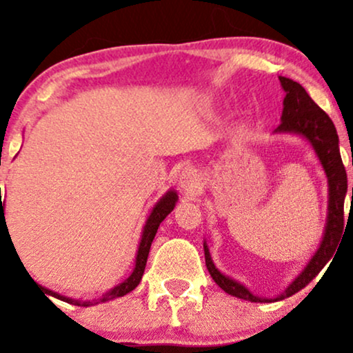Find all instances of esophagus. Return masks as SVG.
I'll return each mask as SVG.
<instances>
[{"instance_id":"obj_1","label":"esophagus","mask_w":353,"mask_h":353,"mask_svg":"<svg viewBox=\"0 0 353 353\" xmlns=\"http://www.w3.org/2000/svg\"><path fill=\"white\" fill-rule=\"evenodd\" d=\"M179 184L185 192H192V190L199 185V176H197V172L192 171V169H185V171L182 172Z\"/></svg>"}]
</instances>
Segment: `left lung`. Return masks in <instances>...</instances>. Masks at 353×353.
Segmentation results:
<instances>
[{
  "instance_id": "obj_1",
  "label": "left lung",
  "mask_w": 353,
  "mask_h": 353,
  "mask_svg": "<svg viewBox=\"0 0 353 353\" xmlns=\"http://www.w3.org/2000/svg\"><path fill=\"white\" fill-rule=\"evenodd\" d=\"M279 79H281L283 91H285V98H283L282 123L275 129V132H295V134H301L315 149L320 163H322L323 169H325L327 177H329V217H327V228L325 234H323L322 244H320L319 250L312 257L309 265L287 287L285 292H282L275 299L255 297L244 285H241L239 282L219 272L216 265L212 264L208 245L204 244L205 267H208L214 282L229 295H234V297L244 299V301L250 302L282 301V299L290 297V295L302 290L307 283H310V281H314L317 277L320 270L334 257L335 250H337L340 241H342L343 229H345L343 228L345 225L343 204H345L347 194V172L345 168H343L342 157H340L337 129H335L330 117L327 116V112L314 103V99L307 94V91L301 84L289 78H282V76Z\"/></svg>"
}]
</instances>
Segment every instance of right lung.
<instances>
[{"label": "right lung", "mask_w": 353, "mask_h": 353, "mask_svg": "<svg viewBox=\"0 0 353 353\" xmlns=\"http://www.w3.org/2000/svg\"><path fill=\"white\" fill-rule=\"evenodd\" d=\"M177 202V194L174 192V190H169L168 194L161 199L159 202L156 204V208L152 209L151 216H149L148 222H145L144 225V230H143V237H141V244H139V250H137V257H136V267L134 270H132V274L129 275L128 279L123 283H119V285L114 287V289L111 290V292H108L104 297L99 299V302H108L111 301V299H116V297H123V295L129 294L131 290H134L137 287V283L141 282V277H143L144 274V269H145V262H148V255H149V249H151V244L154 241V236H156L157 229H159V224L164 221L165 217H168V214L172 212L174 205H176ZM6 224V219H5V202L1 201L0 197V229L1 225ZM44 292L52 295V297L59 299V301H64V302H70V303H74V305H91L92 302H79V301H74V299H70V297H63V295L56 294V292H51V290L44 289Z\"/></svg>", "instance_id": "1"}]
</instances>
